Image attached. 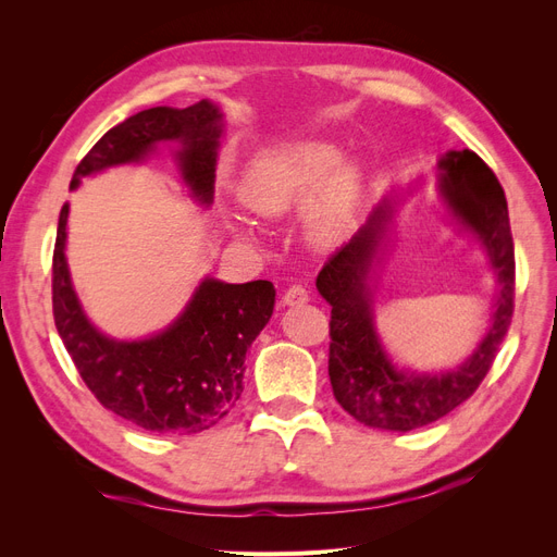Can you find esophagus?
I'll return each instance as SVG.
<instances>
[{
	"instance_id": "obj_1",
	"label": "esophagus",
	"mask_w": 557,
	"mask_h": 557,
	"mask_svg": "<svg viewBox=\"0 0 557 557\" xmlns=\"http://www.w3.org/2000/svg\"><path fill=\"white\" fill-rule=\"evenodd\" d=\"M309 301V290L305 285H290L288 290L283 293V307H301Z\"/></svg>"
}]
</instances>
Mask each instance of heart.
I'll list each match as a JSON object with an SVG mask.
<instances>
[{
	"label": "heart",
	"mask_w": 557,
	"mask_h": 557,
	"mask_svg": "<svg viewBox=\"0 0 557 557\" xmlns=\"http://www.w3.org/2000/svg\"><path fill=\"white\" fill-rule=\"evenodd\" d=\"M364 174L344 150L330 141H307L264 150L248 164L239 195L262 218H281L309 206L305 227L318 248L342 246L358 225ZM232 230L248 237L244 223Z\"/></svg>",
	"instance_id": "b5f03b06"
}]
</instances>
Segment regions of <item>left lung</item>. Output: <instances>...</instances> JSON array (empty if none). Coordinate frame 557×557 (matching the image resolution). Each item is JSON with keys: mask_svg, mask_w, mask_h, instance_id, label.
Segmentation results:
<instances>
[{"mask_svg": "<svg viewBox=\"0 0 557 557\" xmlns=\"http://www.w3.org/2000/svg\"><path fill=\"white\" fill-rule=\"evenodd\" d=\"M436 164V190L448 215L481 244L497 278L491 325L462 364L418 374L397 367L381 344L374 281L404 201L395 190L379 201L356 237L334 252L315 278L318 293L332 307V393L344 411L376 430H418L458 409L485 379L511 325L516 260L502 185L474 150H450Z\"/></svg>", "mask_w": 557, "mask_h": 557, "instance_id": "1", "label": "left lung"}]
</instances>
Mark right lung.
Wrapping results in <instances>:
<instances>
[{
	"label": "right lung",
	"mask_w": 557,
	"mask_h": 557,
	"mask_svg": "<svg viewBox=\"0 0 557 557\" xmlns=\"http://www.w3.org/2000/svg\"><path fill=\"white\" fill-rule=\"evenodd\" d=\"M225 113L211 99L188 109L153 107L111 127L81 160L70 190L111 166L137 164L160 144H176L174 162L190 197L211 207L218 146ZM64 205L53 252V315L81 379L102 407L134 428L158 434H195L223 420L244 393L246 350L274 313L269 281L225 283L201 278L188 305L164 330L144 339H115L83 311L66 264Z\"/></svg>",
	"instance_id": "obj_1"
}]
</instances>
